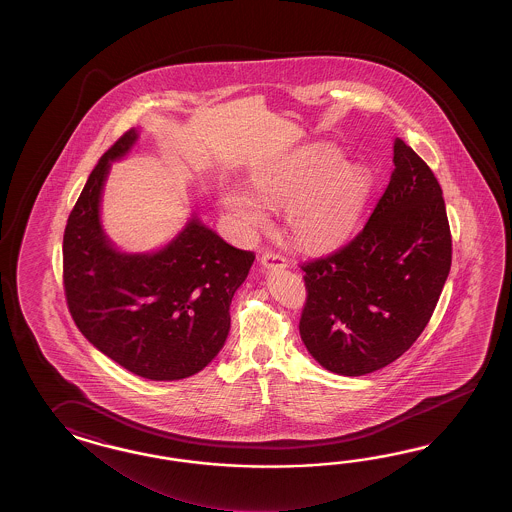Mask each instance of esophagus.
Wrapping results in <instances>:
<instances>
[{"label": "esophagus", "mask_w": 512, "mask_h": 512, "mask_svg": "<svg viewBox=\"0 0 512 512\" xmlns=\"http://www.w3.org/2000/svg\"><path fill=\"white\" fill-rule=\"evenodd\" d=\"M260 263L263 269H283L287 265V261H285L282 254L271 251H265L261 254Z\"/></svg>", "instance_id": "34e87169"}]
</instances>
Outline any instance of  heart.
<instances>
[{
    "label": "heart",
    "instance_id": "heart-1",
    "mask_svg": "<svg viewBox=\"0 0 512 512\" xmlns=\"http://www.w3.org/2000/svg\"><path fill=\"white\" fill-rule=\"evenodd\" d=\"M252 186L266 205L285 208L291 240L305 251L337 249L348 240L371 192V175L346 163L331 144H309L254 175ZM259 199V200H260ZM243 188L223 192L221 203L245 232L269 225L267 208Z\"/></svg>",
    "mask_w": 512,
    "mask_h": 512
}]
</instances>
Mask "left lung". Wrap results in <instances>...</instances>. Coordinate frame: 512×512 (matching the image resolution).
Here are the masks:
<instances>
[{
    "label": "left lung",
    "mask_w": 512,
    "mask_h": 512,
    "mask_svg": "<svg viewBox=\"0 0 512 512\" xmlns=\"http://www.w3.org/2000/svg\"><path fill=\"white\" fill-rule=\"evenodd\" d=\"M393 170L364 229L329 256L300 265V337L326 370L359 377L412 348L443 291L452 236L430 166L393 142Z\"/></svg>",
    "instance_id": "obj_1"
}]
</instances>
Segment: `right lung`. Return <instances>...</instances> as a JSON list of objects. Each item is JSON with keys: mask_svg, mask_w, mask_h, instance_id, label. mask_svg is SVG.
Masks as SVG:
<instances>
[{"mask_svg": "<svg viewBox=\"0 0 512 512\" xmlns=\"http://www.w3.org/2000/svg\"><path fill=\"white\" fill-rule=\"evenodd\" d=\"M135 128L100 157L64 232V291L82 335L122 368L150 381H179L223 348L230 302L254 252L219 238L194 216L152 254H126L100 225L109 163L130 152Z\"/></svg>", "mask_w": 512, "mask_h": 512, "instance_id": "right-lung-1", "label": "right lung"}]
</instances>
